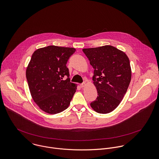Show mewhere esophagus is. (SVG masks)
Segmentation results:
<instances>
[{
    "label": "esophagus",
    "instance_id": "34e87169",
    "mask_svg": "<svg viewBox=\"0 0 159 159\" xmlns=\"http://www.w3.org/2000/svg\"><path fill=\"white\" fill-rule=\"evenodd\" d=\"M85 85H86V84H85V82H83L82 84H81L80 85V87L81 88H83V87H84Z\"/></svg>",
    "mask_w": 159,
    "mask_h": 159
}]
</instances>
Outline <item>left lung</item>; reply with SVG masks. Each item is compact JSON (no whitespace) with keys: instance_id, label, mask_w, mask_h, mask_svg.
<instances>
[{"instance_id":"left-lung-1","label":"left lung","mask_w":159,"mask_h":159,"mask_svg":"<svg viewBox=\"0 0 159 159\" xmlns=\"http://www.w3.org/2000/svg\"><path fill=\"white\" fill-rule=\"evenodd\" d=\"M94 69L93 84L98 96L90 104L99 114L113 111L120 103L131 81L129 60L122 51L111 45L82 50Z\"/></svg>"}]
</instances>
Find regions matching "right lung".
Here are the masks:
<instances>
[{"label":"right lung","mask_w":159,"mask_h":159,"mask_svg":"<svg viewBox=\"0 0 159 159\" xmlns=\"http://www.w3.org/2000/svg\"><path fill=\"white\" fill-rule=\"evenodd\" d=\"M74 48L50 45L35 50L26 75L32 99L40 109L55 114L66 109L76 92L66 66ZM64 76L68 78L63 80Z\"/></svg>","instance_id":"1"}]
</instances>
